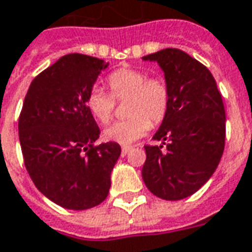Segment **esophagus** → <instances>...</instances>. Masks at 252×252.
<instances>
[{
	"instance_id": "34e87169",
	"label": "esophagus",
	"mask_w": 252,
	"mask_h": 252,
	"mask_svg": "<svg viewBox=\"0 0 252 252\" xmlns=\"http://www.w3.org/2000/svg\"><path fill=\"white\" fill-rule=\"evenodd\" d=\"M131 150H132L131 146H123V149H121V154H123V156H126V154H128Z\"/></svg>"
}]
</instances>
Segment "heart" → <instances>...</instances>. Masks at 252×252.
<instances>
[{"instance_id": "b5f03b06", "label": "heart", "mask_w": 252, "mask_h": 252, "mask_svg": "<svg viewBox=\"0 0 252 252\" xmlns=\"http://www.w3.org/2000/svg\"><path fill=\"white\" fill-rule=\"evenodd\" d=\"M110 95L101 87H93L86 98V106L91 116L101 124H106L113 116L116 101H126V120L113 123L103 129V139L119 144H129L144 136L151 123L161 124L170 105V91L161 77H149L135 68H120L108 76Z\"/></svg>"}]
</instances>
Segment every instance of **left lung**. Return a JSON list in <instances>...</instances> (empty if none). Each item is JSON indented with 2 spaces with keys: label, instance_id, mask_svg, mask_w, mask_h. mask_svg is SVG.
Listing matches in <instances>:
<instances>
[{
  "label": "left lung",
  "instance_id": "1",
  "mask_svg": "<svg viewBox=\"0 0 252 252\" xmlns=\"http://www.w3.org/2000/svg\"><path fill=\"white\" fill-rule=\"evenodd\" d=\"M162 69L170 91L166 117L153 136L166 144L144 146L146 187L165 200L195 193L216 172L225 146V109L217 83L199 61L179 49L144 56Z\"/></svg>",
  "mask_w": 252,
  "mask_h": 252
}]
</instances>
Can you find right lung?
I'll return each mask as SVG.
<instances>
[{
  "mask_svg": "<svg viewBox=\"0 0 252 252\" xmlns=\"http://www.w3.org/2000/svg\"><path fill=\"white\" fill-rule=\"evenodd\" d=\"M109 63L66 54L32 80L19 117L24 165L35 187L69 210H87L106 199L119 143L94 146L99 128L86 106L96 77Z\"/></svg>",
  "mask_w": 252,
  "mask_h": 252,
  "instance_id": "add662e5",
  "label": "right lung"
}]
</instances>
